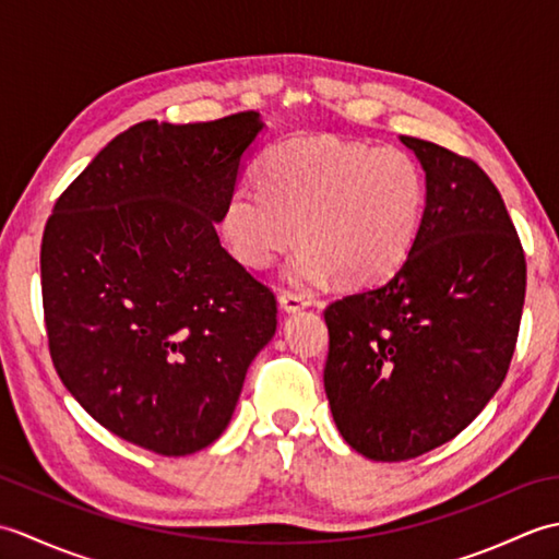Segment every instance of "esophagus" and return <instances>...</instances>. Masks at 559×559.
Segmentation results:
<instances>
[{
    "label": "esophagus",
    "mask_w": 559,
    "mask_h": 559,
    "mask_svg": "<svg viewBox=\"0 0 559 559\" xmlns=\"http://www.w3.org/2000/svg\"><path fill=\"white\" fill-rule=\"evenodd\" d=\"M278 305L283 312L290 314V312H300V310H305V307H310V298H305V295H300V293H281Z\"/></svg>",
    "instance_id": "1"
}]
</instances>
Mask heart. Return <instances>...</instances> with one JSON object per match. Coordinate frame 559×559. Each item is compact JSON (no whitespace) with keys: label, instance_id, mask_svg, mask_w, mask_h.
<instances>
[{"label":"heart","instance_id":"heart-1","mask_svg":"<svg viewBox=\"0 0 559 559\" xmlns=\"http://www.w3.org/2000/svg\"><path fill=\"white\" fill-rule=\"evenodd\" d=\"M427 182L420 163L396 146L338 136H295L266 151L259 187L225 199L221 233L247 269H266L295 242L288 278L302 288L336 276L362 288L391 276L420 233Z\"/></svg>","mask_w":559,"mask_h":559}]
</instances>
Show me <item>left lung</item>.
<instances>
[{"label": "left lung", "mask_w": 559, "mask_h": 559, "mask_svg": "<svg viewBox=\"0 0 559 559\" xmlns=\"http://www.w3.org/2000/svg\"><path fill=\"white\" fill-rule=\"evenodd\" d=\"M427 201L408 259L324 310V389L343 439L372 461L442 447L502 386L526 295L524 247L478 163L401 136Z\"/></svg>", "instance_id": "8db88e82"}]
</instances>
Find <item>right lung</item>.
<instances>
[{
  "label": "right lung",
  "mask_w": 559,
  "mask_h": 559,
  "mask_svg": "<svg viewBox=\"0 0 559 559\" xmlns=\"http://www.w3.org/2000/svg\"><path fill=\"white\" fill-rule=\"evenodd\" d=\"M264 122H139L88 163L47 218L43 310L55 370L88 415L160 456L228 427L276 298L216 223Z\"/></svg>",
  "instance_id": "right-lung-1"
}]
</instances>
